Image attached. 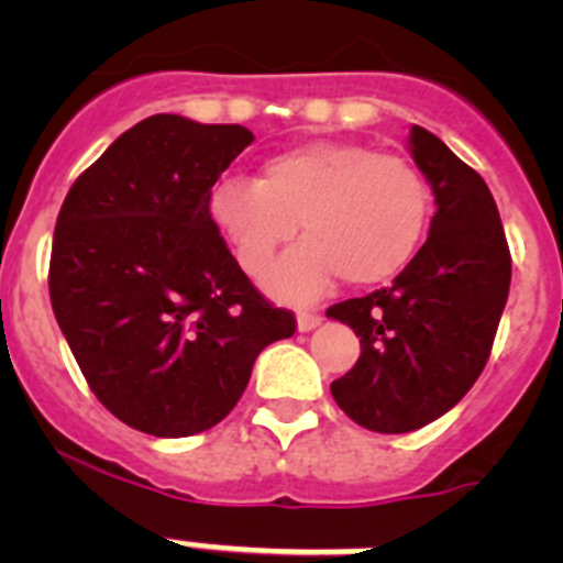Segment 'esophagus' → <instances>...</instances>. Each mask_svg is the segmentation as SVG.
Segmentation results:
<instances>
[{
    "label": "esophagus",
    "instance_id": "obj_1",
    "mask_svg": "<svg viewBox=\"0 0 563 563\" xmlns=\"http://www.w3.org/2000/svg\"><path fill=\"white\" fill-rule=\"evenodd\" d=\"M298 332H310V330H316L318 324H321V321H324V318H321V312L318 310H298Z\"/></svg>",
    "mask_w": 563,
    "mask_h": 563
}]
</instances>
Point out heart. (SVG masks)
<instances>
[{
	"mask_svg": "<svg viewBox=\"0 0 563 563\" xmlns=\"http://www.w3.org/2000/svg\"><path fill=\"white\" fill-rule=\"evenodd\" d=\"M208 211L253 278L271 267L298 222L307 236L273 267L267 287L276 296L305 298L324 290L338 273L350 285L400 273L426 236L431 191L400 154L310 141L267 157L256 183H217Z\"/></svg>",
	"mask_w": 563,
	"mask_h": 563,
	"instance_id": "obj_1",
	"label": "heart"
}]
</instances>
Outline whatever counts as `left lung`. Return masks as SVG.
I'll use <instances>...</instances> for the list:
<instances>
[{
    "mask_svg": "<svg viewBox=\"0 0 563 563\" xmlns=\"http://www.w3.org/2000/svg\"><path fill=\"white\" fill-rule=\"evenodd\" d=\"M409 152L437 202L426 245L391 287L327 310L361 338V357L332 380V397L380 434L422 429L467 395L510 290V251L485 180L429 129L411 126Z\"/></svg>",
    "mask_w": 563,
    "mask_h": 563,
    "instance_id": "8db88e82",
    "label": "left lung"
}]
</instances>
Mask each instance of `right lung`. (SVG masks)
<instances>
[{
  "instance_id": "obj_1",
  "label": "right lung",
  "mask_w": 563,
  "mask_h": 563,
  "mask_svg": "<svg viewBox=\"0 0 563 563\" xmlns=\"http://www.w3.org/2000/svg\"><path fill=\"white\" fill-rule=\"evenodd\" d=\"M253 143L236 123L152 114L73 183L56 220L49 301L89 389L152 437L231 415L267 343L296 318L228 251L208 200Z\"/></svg>"
}]
</instances>
